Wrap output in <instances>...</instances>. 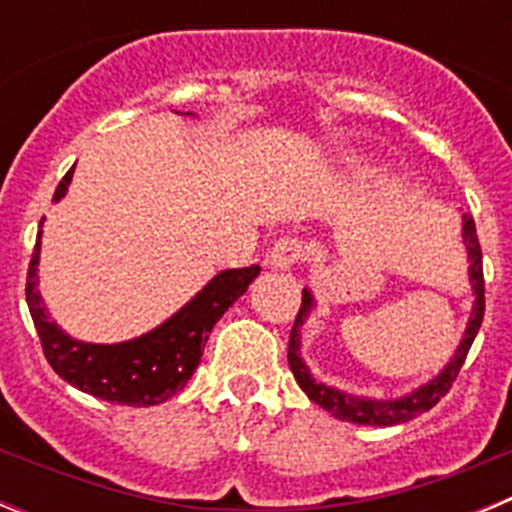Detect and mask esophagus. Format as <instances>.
Returning <instances> with one entry per match:
<instances>
[{
  "mask_svg": "<svg viewBox=\"0 0 512 512\" xmlns=\"http://www.w3.org/2000/svg\"><path fill=\"white\" fill-rule=\"evenodd\" d=\"M305 256L307 243L302 241V238H297V235H284V238H279V241L271 246L269 264L274 266V269H289V266L305 261Z\"/></svg>",
  "mask_w": 512,
  "mask_h": 512,
  "instance_id": "obj_1",
  "label": "esophagus"
}]
</instances>
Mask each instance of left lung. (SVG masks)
Instances as JSON below:
<instances>
[{
    "label": "left lung",
    "instance_id": "8db88e82",
    "mask_svg": "<svg viewBox=\"0 0 512 512\" xmlns=\"http://www.w3.org/2000/svg\"><path fill=\"white\" fill-rule=\"evenodd\" d=\"M464 241H467L469 248V277H472L474 287V310L472 318H469L467 333H464V341H461L459 351L454 354L451 364L438 374L433 382H428L425 387L415 390L413 395L402 397V400L392 402H379V400H364V397H351L343 395V392L333 390V387H325V384L315 382L307 372V366L302 364L300 359V338H297V325L302 323V315L312 307L310 292H302V305L300 312H297L295 325H292V333H289V348H287V361L289 369L295 374L297 384L302 387L307 397H310L315 405H320L323 410H328L333 418L348 420V423H359V425H397V423H408V420L418 418L420 413H428L433 405L441 402V397H446V392L451 390V384L459 377V369L464 366V359H467L469 348H472L474 338H477V330L482 325V318H485V274H482V248H479L477 238V225H474V217H464Z\"/></svg>",
    "mask_w": 512,
    "mask_h": 512
}]
</instances>
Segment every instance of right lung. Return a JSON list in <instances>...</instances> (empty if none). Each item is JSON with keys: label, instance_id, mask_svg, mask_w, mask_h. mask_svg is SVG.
Segmentation results:
<instances>
[{"label": "right lung", "instance_id": "right-lung-1", "mask_svg": "<svg viewBox=\"0 0 512 512\" xmlns=\"http://www.w3.org/2000/svg\"><path fill=\"white\" fill-rule=\"evenodd\" d=\"M71 176H74V169L66 171V176L58 182L53 200H61L66 194ZM38 248L35 243L33 259L27 266L25 297L45 359L53 366V372L63 382L74 384L76 390L102 397L107 402H117V405H133V408L161 405L184 390V384L200 364L212 325L223 318V312L246 292L248 284L261 271L256 264L246 269L223 271L187 307L176 312L174 318L158 325L146 336L115 343V346H97V343L74 341L48 320L38 289H35Z\"/></svg>", "mask_w": 512, "mask_h": 512}]
</instances>
